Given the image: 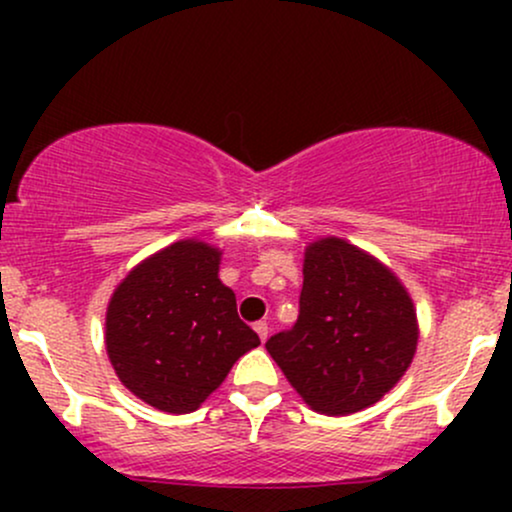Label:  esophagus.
I'll use <instances>...</instances> for the list:
<instances>
[{
    "label": "esophagus",
    "mask_w": 512,
    "mask_h": 512,
    "mask_svg": "<svg viewBox=\"0 0 512 512\" xmlns=\"http://www.w3.org/2000/svg\"><path fill=\"white\" fill-rule=\"evenodd\" d=\"M255 332H257V337L262 339V342H267V337H269L267 322H255Z\"/></svg>",
    "instance_id": "obj_1"
}]
</instances>
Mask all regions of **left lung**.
<instances>
[{"instance_id": "obj_1", "label": "left lung", "mask_w": 512, "mask_h": 512, "mask_svg": "<svg viewBox=\"0 0 512 512\" xmlns=\"http://www.w3.org/2000/svg\"><path fill=\"white\" fill-rule=\"evenodd\" d=\"M416 344V308L397 274L349 240L327 236L305 248L301 313L267 351L310 409L346 416L402 380Z\"/></svg>"}]
</instances>
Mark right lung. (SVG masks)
Returning <instances> with one entry per match:
<instances>
[{
  "mask_svg": "<svg viewBox=\"0 0 512 512\" xmlns=\"http://www.w3.org/2000/svg\"><path fill=\"white\" fill-rule=\"evenodd\" d=\"M223 252L187 238L129 269L105 310V351L120 383L168 414H190L260 346L219 279Z\"/></svg>",
  "mask_w": 512,
  "mask_h": 512,
  "instance_id": "1",
  "label": "right lung"
}]
</instances>
